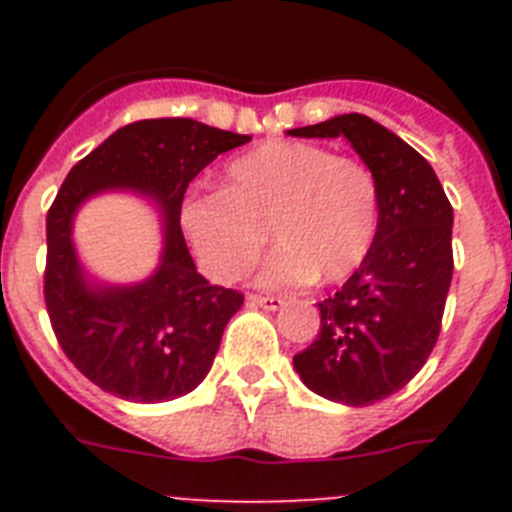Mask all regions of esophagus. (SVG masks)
I'll return each instance as SVG.
<instances>
[{
    "label": "esophagus",
    "mask_w": 512,
    "mask_h": 512,
    "mask_svg": "<svg viewBox=\"0 0 512 512\" xmlns=\"http://www.w3.org/2000/svg\"><path fill=\"white\" fill-rule=\"evenodd\" d=\"M248 305H256V307H264V310H279L284 305L282 297H269V295H248L246 297Z\"/></svg>",
    "instance_id": "34e87169"
}]
</instances>
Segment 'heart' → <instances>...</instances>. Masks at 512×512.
I'll list each match as a JSON object with an SVG mask.
<instances>
[{"instance_id":"obj_1","label":"heart","mask_w":512,"mask_h":512,"mask_svg":"<svg viewBox=\"0 0 512 512\" xmlns=\"http://www.w3.org/2000/svg\"><path fill=\"white\" fill-rule=\"evenodd\" d=\"M379 225V182L359 158L302 140H266L230 161L220 192L189 194L182 228L215 282H238L271 251L261 282L271 287L351 277Z\"/></svg>"}]
</instances>
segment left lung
<instances>
[{
	"instance_id": "obj_1",
	"label": "left lung",
	"mask_w": 512,
	"mask_h": 512,
	"mask_svg": "<svg viewBox=\"0 0 512 512\" xmlns=\"http://www.w3.org/2000/svg\"><path fill=\"white\" fill-rule=\"evenodd\" d=\"M287 133L346 138L379 182L372 248L336 295L318 302V338L295 356L307 390L364 408L402 390L436 346L454 274V210L431 164L372 117L351 112Z\"/></svg>"
}]
</instances>
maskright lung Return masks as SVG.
Instances as JSON below:
<instances>
[{"mask_svg":"<svg viewBox=\"0 0 512 512\" xmlns=\"http://www.w3.org/2000/svg\"><path fill=\"white\" fill-rule=\"evenodd\" d=\"M248 140L189 117L140 120L81 158L61 184L45 220V307L66 356L104 392L166 402L192 392L210 372L243 295L212 287L197 271L182 235V202L194 176ZM110 191L140 196L159 215V264L140 283H102L75 251V215Z\"/></svg>","mask_w":512,"mask_h":512,"instance_id":"1","label":"right lung"}]
</instances>
